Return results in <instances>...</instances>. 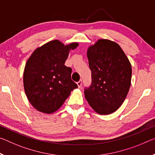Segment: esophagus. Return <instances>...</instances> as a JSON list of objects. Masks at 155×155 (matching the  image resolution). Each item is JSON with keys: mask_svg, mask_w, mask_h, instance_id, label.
Listing matches in <instances>:
<instances>
[{"mask_svg": "<svg viewBox=\"0 0 155 155\" xmlns=\"http://www.w3.org/2000/svg\"><path fill=\"white\" fill-rule=\"evenodd\" d=\"M77 85H78V87H81V85H82V80H80L79 81L77 82Z\"/></svg>", "mask_w": 155, "mask_h": 155, "instance_id": "obj_1", "label": "esophagus"}]
</instances>
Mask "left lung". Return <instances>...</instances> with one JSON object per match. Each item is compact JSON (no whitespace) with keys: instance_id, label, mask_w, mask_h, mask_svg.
<instances>
[{"instance_id":"left-lung-1","label":"left lung","mask_w":155,"mask_h":155,"mask_svg":"<svg viewBox=\"0 0 155 155\" xmlns=\"http://www.w3.org/2000/svg\"><path fill=\"white\" fill-rule=\"evenodd\" d=\"M92 82L84 94L88 104L100 114H109L121 106L130 87L132 68L117 43L100 39L87 53Z\"/></svg>"}]
</instances>
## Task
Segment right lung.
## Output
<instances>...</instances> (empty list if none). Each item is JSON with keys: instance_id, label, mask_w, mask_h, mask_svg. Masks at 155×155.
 <instances>
[{"instance_id": "right-lung-1", "label": "right lung", "mask_w": 155, "mask_h": 155, "mask_svg": "<svg viewBox=\"0 0 155 155\" xmlns=\"http://www.w3.org/2000/svg\"><path fill=\"white\" fill-rule=\"evenodd\" d=\"M78 43L65 46L54 40L37 48L27 61L23 84L27 97L34 108L54 112L78 85L71 78L72 68L65 65L69 51Z\"/></svg>"}]
</instances>
